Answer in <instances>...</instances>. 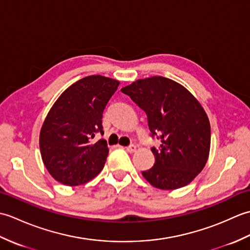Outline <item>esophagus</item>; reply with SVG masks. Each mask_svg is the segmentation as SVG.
<instances>
[{"instance_id":"1","label":"esophagus","mask_w":250,"mask_h":250,"mask_svg":"<svg viewBox=\"0 0 250 250\" xmlns=\"http://www.w3.org/2000/svg\"><path fill=\"white\" fill-rule=\"evenodd\" d=\"M125 149H126V151H129V152H135L136 151V146L135 145H130L128 147H125Z\"/></svg>"}]
</instances>
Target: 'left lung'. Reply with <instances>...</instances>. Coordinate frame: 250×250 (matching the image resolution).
<instances>
[{
  "mask_svg": "<svg viewBox=\"0 0 250 250\" xmlns=\"http://www.w3.org/2000/svg\"><path fill=\"white\" fill-rule=\"evenodd\" d=\"M145 111L151 136L153 167L142 174L153 187L182 188L192 182L208 159L210 125L201 104L182 84L166 77L140 79L121 89Z\"/></svg>",
  "mask_w": 250,
  "mask_h": 250,
  "instance_id": "1",
  "label": "left lung"
}]
</instances>
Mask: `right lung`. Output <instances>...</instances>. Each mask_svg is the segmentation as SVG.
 Wrapping results in <instances>:
<instances>
[{
    "label": "right lung",
    "mask_w": 250,
    "mask_h": 250,
    "mask_svg": "<svg viewBox=\"0 0 250 250\" xmlns=\"http://www.w3.org/2000/svg\"><path fill=\"white\" fill-rule=\"evenodd\" d=\"M119 82L100 75L87 76L63 92L49 110L40 134L42 159L50 175L66 186L89 182L102 171L108 148L102 118Z\"/></svg>",
    "instance_id": "1"
}]
</instances>
